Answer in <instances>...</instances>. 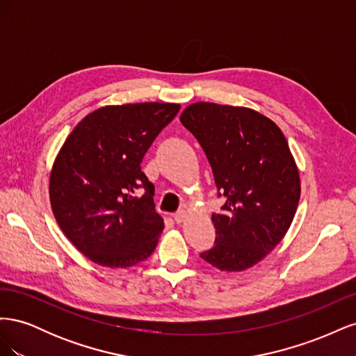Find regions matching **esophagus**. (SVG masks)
Masks as SVG:
<instances>
[{
	"instance_id": "obj_1",
	"label": "esophagus",
	"mask_w": 356,
	"mask_h": 356,
	"mask_svg": "<svg viewBox=\"0 0 356 356\" xmlns=\"http://www.w3.org/2000/svg\"><path fill=\"white\" fill-rule=\"evenodd\" d=\"M186 218H187V213H186V211H178V212H175V213H174V220H175V222H177V224L184 222V221H186Z\"/></svg>"
}]
</instances>
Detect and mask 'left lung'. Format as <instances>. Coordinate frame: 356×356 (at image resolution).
<instances>
[{
	"label": "left lung",
	"instance_id": "1",
	"mask_svg": "<svg viewBox=\"0 0 356 356\" xmlns=\"http://www.w3.org/2000/svg\"><path fill=\"white\" fill-rule=\"evenodd\" d=\"M181 123L207 154L218 196L215 243L200 257L227 272L252 267L282 241L296 215L300 177L286 139L270 118L243 106L196 102Z\"/></svg>",
	"mask_w": 356,
	"mask_h": 356
}]
</instances>
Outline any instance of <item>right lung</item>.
<instances>
[{
	"label": "right lung",
	"instance_id": "add662e5",
	"mask_svg": "<svg viewBox=\"0 0 356 356\" xmlns=\"http://www.w3.org/2000/svg\"><path fill=\"white\" fill-rule=\"evenodd\" d=\"M179 104L102 106L62 145L50 175V203L62 232L93 263L132 267L153 254L163 232L154 187L141 161Z\"/></svg>",
	"mask_w": 356,
	"mask_h": 356
}]
</instances>
